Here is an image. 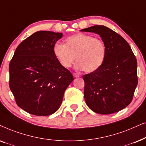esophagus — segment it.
I'll list each match as a JSON object with an SVG mask.
<instances>
[{
    "mask_svg": "<svg viewBox=\"0 0 146 146\" xmlns=\"http://www.w3.org/2000/svg\"><path fill=\"white\" fill-rule=\"evenodd\" d=\"M73 75V77H75V78H77V77H80V75H79V74H78V73H74Z\"/></svg>",
    "mask_w": 146,
    "mask_h": 146,
    "instance_id": "1",
    "label": "esophagus"
}]
</instances>
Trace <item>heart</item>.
I'll return each instance as SVG.
<instances>
[{"mask_svg":"<svg viewBox=\"0 0 146 146\" xmlns=\"http://www.w3.org/2000/svg\"><path fill=\"white\" fill-rule=\"evenodd\" d=\"M65 42V44L56 42L53 46L54 55L63 67H71L76 59L75 69L91 73L104 62L107 47L102 38L77 33L67 37Z\"/></svg>","mask_w":146,"mask_h":146,"instance_id":"1","label":"heart"}]
</instances>
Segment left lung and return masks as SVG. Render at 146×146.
Returning <instances> with one entry per match:
<instances>
[{
    "mask_svg": "<svg viewBox=\"0 0 146 146\" xmlns=\"http://www.w3.org/2000/svg\"><path fill=\"white\" fill-rule=\"evenodd\" d=\"M81 31L99 35L107 47L102 65L83 76L85 103L93 111L104 115L123 110L131 103L137 85V60L129 44L121 35L103 25Z\"/></svg>",
    "mask_w": 146,
    "mask_h": 146,
    "instance_id": "1",
    "label": "left lung"
}]
</instances>
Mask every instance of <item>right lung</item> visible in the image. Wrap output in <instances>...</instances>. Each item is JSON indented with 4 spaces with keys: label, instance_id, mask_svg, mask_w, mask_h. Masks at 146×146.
<instances>
[{
    "label": "right lung",
    "instance_id": "1",
    "mask_svg": "<svg viewBox=\"0 0 146 146\" xmlns=\"http://www.w3.org/2000/svg\"><path fill=\"white\" fill-rule=\"evenodd\" d=\"M62 36L61 33L37 31L19 44L10 62V89L18 106L29 113L46 116L57 111L74 79L53 53Z\"/></svg>",
    "mask_w": 146,
    "mask_h": 146
}]
</instances>
